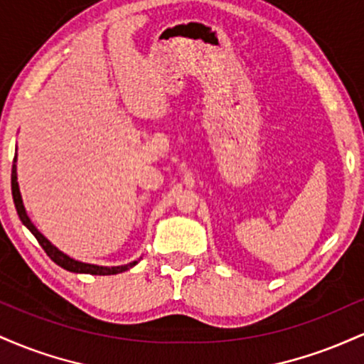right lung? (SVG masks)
I'll use <instances>...</instances> for the list:
<instances>
[{"label":"right lung","mask_w":364,"mask_h":364,"mask_svg":"<svg viewBox=\"0 0 364 364\" xmlns=\"http://www.w3.org/2000/svg\"><path fill=\"white\" fill-rule=\"evenodd\" d=\"M16 156L14 159V168H11V195H14V202H15V208H16V214H18L20 220H22L23 225H27L28 231L32 232V235L36 236V240L39 241V245L43 246L44 252L48 253V257L51 258L54 263H58V265L63 267L65 270H70V272H77V274H92V275H114V274H119V272H124V270L132 269L133 265H136L139 262H132L128 263V265H121V267H99V265H90V263H82V262H77L73 260V258H70L68 255H65L60 250L56 248V246L49 243L46 237L41 235L39 231H37V228L34 224H32V220L28 219L27 212H25L23 208V202H22V196H20V190H18V183H16Z\"/></svg>","instance_id":"right-lung-1"}]
</instances>
